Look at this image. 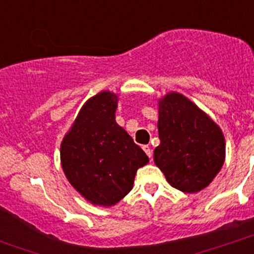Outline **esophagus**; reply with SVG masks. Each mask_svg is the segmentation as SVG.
<instances>
[{
  "mask_svg": "<svg viewBox=\"0 0 254 254\" xmlns=\"http://www.w3.org/2000/svg\"><path fill=\"white\" fill-rule=\"evenodd\" d=\"M143 150H144L145 154H147L148 157L152 158V149H150L149 145H143Z\"/></svg>",
  "mask_w": 254,
  "mask_h": 254,
  "instance_id": "obj_1",
  "label": "esophagus"
}]
</instances>
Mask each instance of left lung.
<instances>
[{"label":"left lung","instance_id":"1","mask_svg":"<svg viewBox=\"0 0 254 254\" xmlns=\"http://www.w3.org/2000/svg\"><path fill=\"white\" fill-rule=\"evenodd\" d=\"M160 144L154 163L170 185L183 192L200 191L220 173L226 157L222 129L179 92H168L158 100Z\"/></svg>","mask_w":254,"mask_h":254}]
</instances>
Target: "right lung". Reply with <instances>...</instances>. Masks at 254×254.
Wrapping results in <instances>:
<instances>
[{
    "instance_id": "1",
    "label": "right lung",
    "mask_w": 254,
    "mask_h": 254,
    "mask_svg": "<svg viewBox=\"0 0 254 254\" xmlns=\"http://www.w3.org/2000/svg\"><path fill=\"white\" fill-rule=\"evenodd\" d=\"M119 95L90 97L60 144V163L71 187L92 205L110 207L132 190L149 158L116 122Z\"/></svg>"
}]
</instances>
